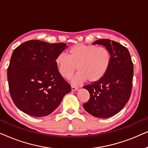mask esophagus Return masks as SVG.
Segmentation results:
<instances>
[{"mask_svg":"<svg viewBox=\"0 0 148 148\" xmlns=\"http://www.w3.org/2000/svg\"><path fill=\"white\" fill-rule=\"evenodd\" d=\"M77 90H78L77 88H76V87H74V86H71V91L74 92V91H77Z\"/></svg>","mask_w":148,"mask_h":148,"instance_id":"34e87169","label":"esophagus"}]
</instances>
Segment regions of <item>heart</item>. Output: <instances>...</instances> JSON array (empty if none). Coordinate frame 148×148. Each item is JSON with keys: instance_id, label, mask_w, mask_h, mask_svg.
<instances>
[{"instance_id": "obj_1", "label": "heart", "mask_w": 148, "mask_h": 148, "mask_svg": "<svg viewBox=\"0 0 148 148\" xmlns=\"http://www.w3.org/2000/svg\"><path fill=\"white\" fill-rule=\"evenodd\" d=\"M68 55L59 54L55 58V64L62 77L69 79L76 71L78 73L72 79L75 85L88 81L96 83L108 71L111 63V53L105 46L77 44L69 48Z\"/></svg>"}]
</instances>
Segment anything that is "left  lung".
Masks as SVG:
<instances>
[{
	"mask_svg": "<svg viewBox=\"0 0 148 148\" xmlns=\"http://www.w3.org/2000/svg\"><path fill=\"white\" fill-rule=\"evenodd\" d=\"M96 44L106 46L112 59L108 71L100 81L84 86L90 98L83 106L93 116L108 118L120 112L130 98L133 63L128 49L119 42L100 39L93 43Z\"/></svg>",
	"mask_w": 148,
	"mask_h": 148,
	"instance_id": "obj_1",
	"label": "left lung"
}]
</instances>
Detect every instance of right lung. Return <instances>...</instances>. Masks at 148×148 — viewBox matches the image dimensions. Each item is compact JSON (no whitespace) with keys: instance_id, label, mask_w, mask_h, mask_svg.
I'll return each mask as SVG.
<instances>
[{"instance_id":"right-lung-1","label":"right lung","mask_w":148,"mask_h":148,"mask_svg":"<svg viewBox=\"0 0 148 148\" xmlns=\"http://www.w3.org/2000/svg\"><path fill=\"white\" fill-rule=\"evenodd\" d=\"M66 44L32 40L14 50L7 69L9 92L19 110L34 116L52 113L71 86L58 73L55 58Z\"/></svg>"}]
</instances>
